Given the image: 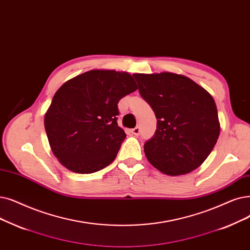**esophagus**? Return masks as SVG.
Returning a JSON list of instances; mask_svg holds the SVG:
<instances>
[{"label":"esophagus","mask_w":250,"mask_h":250,"mask_svg":"<svg viewBox=\"0 0 250 250\" xmlns=\"http://www.w3.org/2000/svg\"><path fill=\"white\" fill-rule=\"evenodd\" d=\"M140 133H141V128L139 126H136L135 128L132 129V134L135 135V136H139Z\"/></svg>","instance_id":"esophagus-1"}]
</instances>
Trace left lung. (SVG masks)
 <instances>
[{"instance_id":"8db88e82","label":"left lung","mask_w":250,"mask_h":250,"mask_svg":"<svg viewBox=\"0 0 250 250\" xmlns=\"http://www.w3.org/2000/svg\"><path fill=\"white\" fill-rule=\"evenodd\" d=\"M133 75L157 118L156 132L144 145L148 161L167 176L186 175L199 167L221 131L212 96L183 74Z\"/></svg>"}]
</instances>
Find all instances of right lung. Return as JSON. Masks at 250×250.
I'll return each instance as SVG.
<instances>
[{"mask_svg": "<svg viewBox=\"0 0 250 250\" xmlns=\"http://www.w3.org/2000/svg\"><path fill=\"white\" fill-rule=\"evenodd\" d=\"M138 85L126 71L93 69L64 83L53 97L44 124L60 164L92 173L115 159L126 135L118 126L117 104Z\"/></svg>", "mask_w": 250, "mask_h": 250, "instance_id": "right-lung-1", "label": "right lung"}]
</instances>
